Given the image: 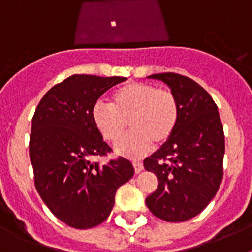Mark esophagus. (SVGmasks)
I'll use <instances>...</instances> for the list:
<instances>
[{"instance_id":"obj_1","label":"esophagus","mask_w":252,"mask_h":252,"mask_svg":"<svg viewBox=\"0 0 252 252\" xmlns=\"http://www.w3.org/2000/svg\"><path fill=\"white\" fill-rule=\"evenodd\" d=\"M133 169H135V173H140V171L144 169V165H142V162L139 161V160H133L132 161Z\"/></svg>"}]
</instances>
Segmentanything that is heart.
Returning <instances> with one entry per match:
<instances>
[{
	"label": "heart",
	"instance_id": "obj_1",
	"mask_svg": "<svg viewBox=\"0 0 252 252\" xmlns=\"http://www.w3.org/2000/svg\"><path fill=\"white\" fill-rule=\"evenodd\" d=\"M180 108L171 91L160 90L155 84L130 82L111 94L110 104L97 102L91 119L101 137L116 144L127 128L131 132L116 145L120 155L142 158L155 144L168 141L179 122Z\"/></svg>",
	"mask_w": 252,
	"mask_h": 252
}]
</instances>
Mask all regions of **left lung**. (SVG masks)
Wrapping results in <instances>:
<instances>
[{"label": "left lung", "instance_id": "left-lung-1", "mask_svg": "<svg viewBox=\"0 0 252 252\" xmlns=\"http://www.w3.org/2000/svg\"><path fill=\"white\" fill-rule=\"evenodd\" d=\"M148 78L166 83L179 102L173 136L144 160L159 186L146 198L155 217L183 222L201 213L213 199L223 177L224 135L217 104L197 82L177 73Z\"/></svg>", "mask_w": 252, "mask_h": 252}]
</instances>
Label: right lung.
Returning a JSON list of instances; mask_svg holds the SVG:
<instances>
[{
  "label": "right lung",
  "instance_id": "1",
  "mask_svg": "<svg viewBox=\"0 0 252 252\" xmlns=\"http://www.w3.org/2000/svg\"><path fill=\"white\" fill-rule=\"evenodd\" d=\"M125 77L74 74L55 84L32 117L29 153L37 193L68 226L92 228L110 216L116 190L132 178L130 160L92 161L112 151L91 119L92 107Z\"/></svg>",
  "mask_w": 252,
  "mask_h": 252
}]
</instances>
